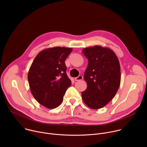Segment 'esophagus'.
Listing matches in <instances>:
<instances>
[{
	"label": "esophagus",
	"mask_w": 147,
	"mask_h": 147,
	"mask_svg": "<svg viewBox=\"0 0 147 147\" xmlns=\"http://www.w3.org/2000/svg\"><path fill=\"white\" fill-rule=\"evenodd\" d=\"M82 79H83V77H82V76H81V75H80V76H78V77L74 78V80H75L76 81H80V80H82Z\"/></svg>",
	"instance_id": "obj_1"
}]
</instances>
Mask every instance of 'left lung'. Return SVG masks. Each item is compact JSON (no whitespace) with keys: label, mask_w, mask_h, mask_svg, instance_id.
<instances>
[{"label":"left lung","mask_w":147,"mask_h":147,"mask_svg":"<svg viewBox=\"0 0 147 147\" xmlns=\"http://www.w3.org/2000/svg\"><path fill=\"white\" fill-rule=\"evenodd\" d=\"M88 60L84 73L87 88L82 92V100L92 109L104 107L114 98L120 86V66L119 59L111 49L99 45L84 48Z\"/></svg>","instance_id":"1"}]
</instances>
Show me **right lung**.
<instances>
[{
	"instance_id": "right-lung-1",
	"label": "right lung",
	"mask_w": 147,
	"mask_h": 147,
	"mask_svg": "<svg viewBox=\"0 0 147 147\" xmlns=\"http://www.w3.org/2000/svg\"><path fill=\"white\" fill-rule=\"evenodd\" d=\"M71 48L53 47L40 51L28 73L31 92L42 105L53 109L59 106L71 80L66 74L65 61Z\"/></svg>"
}]
</instances>
